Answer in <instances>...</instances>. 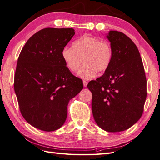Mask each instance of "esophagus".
I'll use <instances>...</instances> for the list:
<instances>
[{"mask_svg":"<svg viewBox=\"0 0 160 160\" xmlns=\"http://www.w3.org/2000/svg\"><path fill=\"white\" fill-rule=\"evenodd\" d=\"M83 86L85 87V88H86V87L88 86V82H87V81H85V80H83Z\"/></svg>","mask_w":160,"mask_h":160,"instance_id":"1","label":"esophagus"}]
</instances>
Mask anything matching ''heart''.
Masks as SVG:
<instances>
[{
	"label": "heart",
	"instance_id": "b5f03b06",
	"mask_svg": "<svg viewBox=\"0 0 160 160\" xmlns=\"http://www.w3.org/2000/svg\"><path fill=\"white\" fill-rule=\"evenodd\" d=\"M67 68L75 72L82 64L77 75L85 79L93 78L99 72H103L109 67L113 59V51L108 42L89 35H83L72 43V47H65L61 52Z\"/></svg>",
	"mask_w": 160,
	"mask_h": 160
}]
</instances>
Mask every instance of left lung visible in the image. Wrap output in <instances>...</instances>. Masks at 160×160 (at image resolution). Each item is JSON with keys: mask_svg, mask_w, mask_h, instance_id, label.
Masks as SVG:
<instances>
[{"mask_svg": "<svg viewBox=\"0 0 160 160\" xmlns=\"http://www.w3.org/2000/svg\"><path fill=\"white\" fill-rule=\"evenodd\" d=\"M113 51L104 74L88 85L96 123L108 132L132 127L142 117L147 96L146 78L138 47L122 32L106 35Z\"/></svg>", "mask_w": 160, "mask_h": 160, "instance_id": "8db88e82", "label": "left lung"}]
</instances>
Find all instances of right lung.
Listing matches in <instances>:
<instances>
[{
    "label": "right lung",
    "instance_id": "1",
    "mask_svg": "<svg viewBox=\"0 0 160 160\" xmlns=\"http://www.w3.org/2000/svg\"><path fill=\"white\" fill-rule=\"evenodd\" d=\"M75 33L72 28H43L27 41L18 57L14 88L21 113L45 132L65 123L69 101L83 88L61 55Z\"/></svg>",
    "mask_w": 160,
    "mask_h": 160
}]
</instances>
